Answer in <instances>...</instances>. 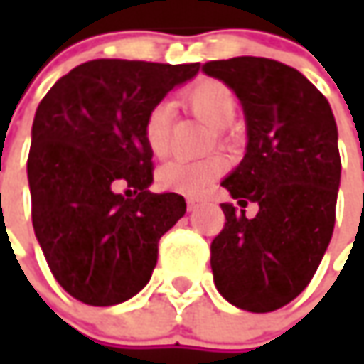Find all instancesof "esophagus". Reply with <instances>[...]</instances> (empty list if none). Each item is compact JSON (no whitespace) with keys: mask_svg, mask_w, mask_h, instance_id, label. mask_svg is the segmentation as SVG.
<instances>
[{"mask_svg":"<svg viewBox=\"0 0 364 364\" xmlns=\"http://www.w3.org/2000/svg\"><path fill=\"white\" fill-rule=\"evenodd\" d=\"M198 204H200L198 198H188V200H186V208L192 213V210H196V208H198Z\"/></svg>","mask_w":364,"mask_h":364,"instance_id":"esophagus-1","label":"esophagus"}]
</instances>
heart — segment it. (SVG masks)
<instances>
[{
    "label": "heart",
    "instance_id": "b5f03b06",
    "mask_svg": "<svg viewBox=\"0 0 364 364\" xmlns=\"http://www.w3.org/2000/svg\"><path fill=\"white\" fill-rule=\"evenodd\" d=\"M182 105L188 109L194 117L204 121L213 129H225L231 125L237 113V97L229 85L218 78H200L192 82L188 89L180 95ZM170 125H172V107L170 103H158L147 111L144 119V141L147 149L161 158L168 151L170 144ZM218 137L223 133L218 132ZM227 161L220 156H210L206 160L186 161L172 160L164 164L158 170V186L166 192L176 194H200L215 178L225 172Z\"/></svg>",
    "mask_w": 364,
    "mask_h": 364
}]
</instances>
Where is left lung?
<instances>
[{
	"label": "left lung",
	"mask_w": 364,
	"mask_h": 364,
	"mask_svg": "<svg viewBox=\"0 0 364 364\" xmlns=\"http://www.w3.org/2000/svg\"><path fill=\"white\" fill-rule=\"evenodd\" d=\"M208 77L239 97L247 154L223 186L253 218L220 204L225 227L210 243L220 296L247 312H273L298 298L326 253L341 184L338 129L328 101L296 68L272 58L210 60Z\"/></svg>",
	"instance_id": "left-lung-1"
}]
</instances>
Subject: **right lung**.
Segmentation results:
<instances>
[{"mask_svg":"<svg viewBox=\"0 0 364 364\" xmlns=\"http://www.w3.org/2000/svg\"><path fill=\"white\" fill-rule=\"evenodd\" d=\"M198 68L99 58L64 75L36 109L32 225L54 279L78 301L115 306L135 296L158 263L161 235L184 217V196L147 190L154 154L141 127Z\"/></svg>","mask_w":364,"mask_h":364,"instance_id":"right-lung-1","label":"right lung"}]
</instances>
